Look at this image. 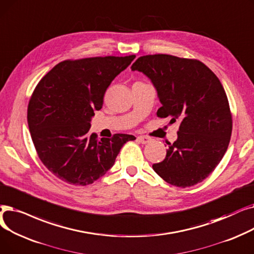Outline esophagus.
Returning a JSON list of instances; mask_svg holds the SVG:
<instances>
[{"label":"esophagus","mask_w":254,"mask_h":254,"mask_svg":"<svg viewBox=\"0 0 254 254\" xmlns=\"http://www.w3.org/2000/svg\"><path fill=\"white\" fill-rule=\"evenodd\" d=\"M137 139H138L139 142H141V143H143V144L149 143V142L151 141V138H150L149 136H146V135H139V136L137 137Z\"/></svg>","instance_id":"obj_1"}]
</instances>
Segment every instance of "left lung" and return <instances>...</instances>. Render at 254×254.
I'll return each mask as SVG.
<instances>
[{
	"label": "left lung",
	"instance_id": "8db88e82",
	"mask_svg": "<svg viewBox=\"0 0 254 254\" xmlns=\"http://www.w3.org/2000/svg\"><path fill=\"white\" fill-rule=\"evenodd\" d=\"M131 69L152 80L162 104L157 117L180 121L178 139L153 170L177 187L202 182L221 161L233 130L219 78L198 60L163 54L139 57Z\"/></svg>",
	"mask_w": 254,
	"mask_h": 254
}]
</instances>
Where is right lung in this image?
<instances>
[{
    "instance_id": "obj_1",
    "label": "right lung",
    "mask_w": 254,
    "mask_h": 254,
    "mask_svg": "<svg viewBox=\"0 0 254 254\" xmlns=\"http://www.w3.org/2000/svg\"><path fill=\"white\" fill-rule=\"evenodd\" d=\"M135 58L94 57L66 60L36 86L28 105V124L36 152L65 183L87 186L114 165L120 150L135 137L89 135L91 118L101 110L106 89Z\"/></svg>"
}]
</instances>
